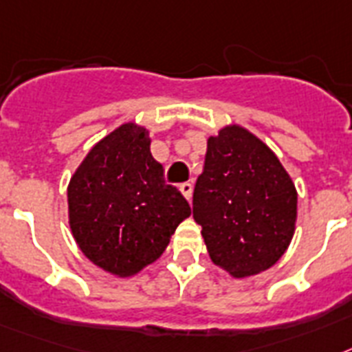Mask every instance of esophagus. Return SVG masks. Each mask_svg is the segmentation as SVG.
I'll return each instance as SVG.
<instances>
[{
  "label": "esophagus",
  "instance_id": "34e87169",
  "mask_svg": "<svg viewBox=\"0 0 352 352\" xmlns=\"http://www.w3.org/2000/svg\"><path fill=\"white\" fill-rule=\"evenodd\" d=\"M192 183L190 182H185V183H182V185H179V190H182V194L185 197H187V199H190V197H192Z\"/></svg>",
  "mask_w": 352,
  "mask_h": 352
}]
</instances>
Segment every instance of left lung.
<instances>
[{
  "instance_id": "1",
  "label": "left lung",
  "mask_w": 352,
  "mask_h": 352,
  "mask_svg": "<svg viewBox=\"0 0 352 352\" xmlns=\"http://www.w3.org/2000/svg\"><path fill=\"white\" fill-rule=\"evenodd\" d=\"M192 216L214 264L248 277L272 268L292 243L297 190L268 145L228 126L208 138Z\"/></svg>"
}]
</instances>
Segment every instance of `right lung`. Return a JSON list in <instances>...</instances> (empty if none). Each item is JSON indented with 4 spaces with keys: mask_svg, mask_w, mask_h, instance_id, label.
<instances>
[{
    "mask_svg": "<svg viewBox=\"0 0 352 352\" xmlns=\"http://www.w3.org/2000/svg\"><path fill=\"white\" fill-rule=\"evenodd\" d=\"M147 131L124 124L88 153L68 187L72 234L82 254L118 277L138 274L190 216L151 155Z\"/></svg>",
    "mask_w": 352,
    "mask_h": 352,
    "instance_id": "add662e5",
    "label": "right lung"
}]
</instances>
